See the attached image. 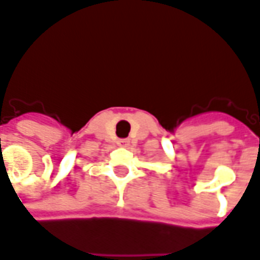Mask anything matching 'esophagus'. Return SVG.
I'll use <instances>...</instances> for the list:
<instances>
[{"label": "esophagus", "instance_id": "1", "mask_svg": "<svg viewBox=\"0 0 260 260\" xmlns=\"http://www.w3.org/2000/svg\"><path fill=\"white\" fill-rule=\"evenodd\" d=\"M117 144H119L120 147H127L128 144H130V140H128V138H120V140L117 141Z\"/></svg>", "mask_w": 260, "mask_h": 260}]
</instances>
